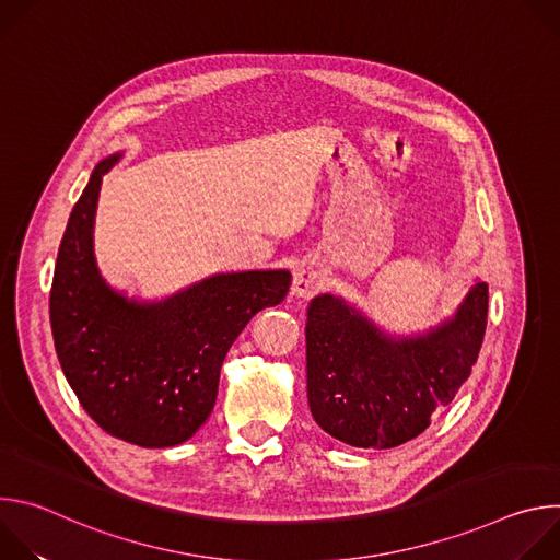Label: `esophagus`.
<instances>
[{"mask_svg":"<svg viewBox=\"0 0 560 560\" xmlns=\"http://www.w3.org/2000/svg\"><path fill=\"white\" fill-rule=\"evenodd\" d=\"M318 288V272L314 268H299L292 279V292L296 296H310Z\"/></svg>","mask_w":560,"mask_h":560,"instance_id":"esophagus-1","label":"esophagus"}]
</instances>
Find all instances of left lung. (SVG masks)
<instances>
[{"mask_svg":"<svg viewBox=\"0 0 560 560\" xmlns=\"http://www.w3.org/2000/svg\"><path fill=\"white\" fill-rule=\"evenodd\" d=\"M488 326V283L425 337L394 341L332 294L312 299L305 324L307 404L330 436L387 450L419 436L471 372Z\"/></svg>","mask_w":560,"mask_h":560,"instance_id":"obj_1","label":"left lung"}]
</instances>
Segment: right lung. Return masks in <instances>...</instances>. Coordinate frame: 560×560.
<instances>
[{"instance_id":"right-lung-1","label":"right lung","mask_w":560,"mask_h":560,"mask_svg":"<svg viewBox=\"0 0 560 560\" xmlns=\"http://www.w3.org/2000/svg\"><path fill=\"white\" fill-rule=\"evenodd\" d=\"M102 162L74 203L59 244L50 328L61 370L89 417L110 436L141 447L188 441L210 417L223 359L250 318L279 305L288 270L217 275L162 303L113 292L93 257Z\"/></svg>"}]
</instances>
